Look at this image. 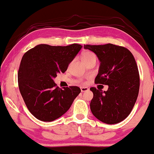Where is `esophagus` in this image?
<instances>
[{
	"mask_svg": "<svg viewBox=\"0 0 154 154\" xmlns=\"http://www.w3.org/2000/svg\"><path fill=\"white\" fill-rule=\"evenodd\" d=\"M88 91V88L87 87H81V91L82 92H85Z\"/></svg>",
	"mask_w": 154,
	"mask_h": 154,
	"instance_id": "34e87169",
	"label": "esophagus"
}]
</instances>
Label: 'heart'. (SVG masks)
<instances>
[{
	"mask_svg": "<svg viewBox=\"0 0 154 154\" xmlns=\"http://www.w3.org/2000/svg\"><path fill=\"white\" fill-rule=\"evenodd\" d=\"M92 59H96V55L94 54V53L91 52V51H84L82 54V60L84 63L88 61V60H92Z\"/></svg>",
	"mask_w": 154,
	"mask_h": 154,
	"instance_id": "heart-1",
	"label": "heart"
}]
</instances>
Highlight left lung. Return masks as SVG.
Instances as JSON below:
<instances>
[{"label": "left lung", "mask_w": 154, "mask_h": 154, "mask_svg": "<svg viewBox=\"0 0 154 154\" xmlns=\"http://www.w3.org/2000/svg\"><path fill=\"white\" fill-rule=\"evenodd\" d=\"M100 62L95 83L108 85L107 91L91 87L92 114L102 122L115 124L131 113L140 89V75L133 55L123 47L112 44L84 45Z\"/></svg>", "instance_id": "obj_1"}]
</instances>
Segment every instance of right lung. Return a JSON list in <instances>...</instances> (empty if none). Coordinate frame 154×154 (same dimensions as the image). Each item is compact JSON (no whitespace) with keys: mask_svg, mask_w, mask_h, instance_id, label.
Segmentation results:
<instances>
[{"mask_svg":"<svg viewBox=\"0 0 154 154\" xmlns=\"http://www.w3.org/2000/svg\"><path fill=\"white\" fill-rule=\"evenodd\" d=\"M82 46L38 45L26 51L21 60L18 84L21 96L30 112L38 119L52 121L70 109L81 92L78 86L61 89L54 78L65 72Z\"/></svg>","mask_w":154,"mask_h":154,"instance_id":"right-lung-1","label":"right lung"}]
</instances>
